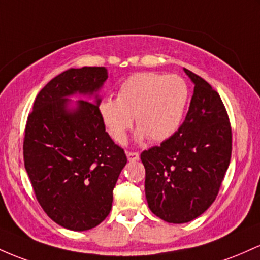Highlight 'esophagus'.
<instances>
[{"mask_svg": "<svg viewBox=\"0 0 260 260\" xmlns=\"http://www.w3.org/2000/svg\"><path fill=\"white\" fill-rule=\"evenodd\" d=\"M126 156H127V159H129L130 162H135L140 158L139 152H133V151H127Z\"/></svg>", "mask_w": 260, "mask_h": 260, "instance_id": "esophagus-1", "label": "esophagus"}]
</instances>
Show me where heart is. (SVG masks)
Masks as SVG:
<instances>
[{"mask_svg":"<svg viewBox=\"0 0 260 260\" xmlns=\"http://www.w3.org/2000/svg\"><path fill=\"white\" fill-rule=\"evenodd\" d=\"M189 94L188 83L180 76L140 72L118 87L116 99H102L98 113L115 142L124 141L133 116L140 135H147L151 141H163L179 129Z\"/></svg>","mask_w":260,"mask_h":260,"instance_id":"b5f03b06","label":"heart"}]
</instances>
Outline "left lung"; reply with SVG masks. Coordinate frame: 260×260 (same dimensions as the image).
Masks as SVG:
<instances>
[{"label":"left lung","instance_id":"left-lung-1","mask_svg":"<svg viewBox=\"0 0 260 260\" xmlns=\"http://www.w3.org/2000/svg\"><path fill=\"white\" fill-rule=\"evenodd\" d=\"M184 71L195 84L185 120L171 138L141 153L148 208L171 223L189 222L209 209L232 152L222 99L204 78Z\"/></svg>","mask_w":260,"mask_h":260}]
</instances>
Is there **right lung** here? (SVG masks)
<instances>
[{"mask_svg": "<svg viewBox=\"0 0 260 260\" xmlns=\"http://www.w3.org/2000/svg\"><path fill=\"white\" fill-rule=\"evenodd\" d=\"M106 67L70 69L38 93L25 125L23 156L34 194L45 214L72 231H87L109 215L113 189L127 158L101 120L95 102L66 97L97 92Z\"/></svg>", "mask_w": 260, "mask_h": 260, "instance_id": "1", "label": "right lung"}]
</instances>
